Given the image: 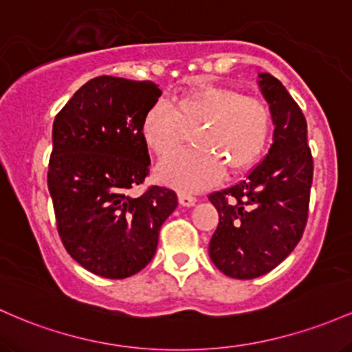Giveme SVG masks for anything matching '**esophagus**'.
Instances as JSON below:
<instances>
[{
	"instance_id": "1",
	"label": "esophagus",
	"mask_w": 352,
	"mask_h": 352,
	"mask_svg": "<svg viewBox=\"0 0 352 352\" xmlns=\"http://www.w3.org/2000/svg\"><path fill=\"white\" fill-rule=\"evenodd\" d=\"M177 197H179V204L184 208H191L196 204V197L191 195H186V192H179Z\"/></svg>"
}]
</instances>
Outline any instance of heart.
Wrapping results in <instances>:
<instances>
[{"label":"heart","instance_id":"heart-1","mask_svg":"<svg viewBox=\"0 0 352 352\" xmlns=\"http://www.w3.org/2000/svg\"><path fill=\"white\" fill-rule=\"evenodd\" d=\"M271 126L264 101L223 86H203L173 106L164 101L153 104L141 134L153 153L167 156L180 144L184 131L195 129L192 139L198 149L166 157L157 166V176L183 191H201L218 183L223 164L238 173L254 163L270 141Z\"/></svg>","mask_w":352,"mask_h":352}]
</instances>
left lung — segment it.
Returning <instances> with one entry per match:
<instances>
[{
	"label": "left lung",
	"instance_id": "1",
	"mask_svg": "<svg viewBox=\"0 0 352 352\" xmlns=\"http://www.w3.org/2000/svg\"><path fill=\"white\" fill-rule=\"evenodd\" d=\"M274 124L267 155L234 186L209 195L219 224L209 258L234 279H254L274 270L302 238L313 184V156L306 118L283 82L258 74Z\"/></svg>",
	"mask_w": 352,
	"mask_h": 352
}]
</instances>
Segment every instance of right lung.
Masks as SVG:
<instances>
[{"label": "right lung", "instance_id": "obj_1", "mask_svg": "<svg viewBox=\"0 0 352 352\" xmlns=\"http://www.w3.org/2000/svg\"><path fill=\"white\" fill-rule=\"evenodd\" d=\"M161 89L151 81L98 76L54 118L48 189L59 238L85 270L124 279L148 266L163 223L177 206L173 189L133 191L149 173L141 124Z\"/></svg>", "mask_w": 352, "mask_h": 352}]
</instances>
